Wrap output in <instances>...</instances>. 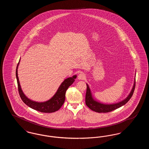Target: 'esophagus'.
Here are the masks:
<instances>
[{
    "label": "esophagus",
    "mask_w": 149,
    "mask_h": 149,
    "mask_svg": "<svg viewBox=\"0 0 149 149\" xmlns=\"http://www.w3.org/2000/svg\"><path fill=\"white\" fill-rule=\"evenodd\" d=\"M85 78V75L83 72H80L78 76V79L79 80H83Z\"/></svg>",
    "instance_id": "esophagus-1"
}]
</instances>
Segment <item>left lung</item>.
<instances>
[{
	"instance_id": "obj_1",
	"label": "left lung",
	"mask_w": 149,
	"mask_h": 149,
	"mask_svg": "<svg viewBox=\"0 0 149 149\" xmlns=\"http://www.w3.org/2000/svg\"><path fill=\"white\" fill-rule=\"evenodd\" d=\"M135 83L136 82H135V81L134 83L133 87L132 88V90L126 98H125L124 100H122L121 102H120L118 103L111 104H103V103L98 102V101L94 99L93 97L92 94L90 89V88L88 84H86V95H85L86 105L91 110L98 113H107V112H111L125 105L126 103H127L128 101L131 99L135 91Z\"/></svg>"
}]
</instances>
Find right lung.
Here are the masks:
<instances>
[{
  "label": "right lung",
  "instance_id": "1",
  "mask_svg": "<svg viewBox=\"0 0 149 149\" xmlns=\"http://www.w3.org/2000/svg\"><path fill=\"white\" fill-rule=\"evenodd\" d=\"M20 61V60H19ZM19 61L16 69V78L18 84V89L22 101L30 108L42 113H52L58 111L64 104L65 99V93L70 85L74 82L77 75L67 78L64 80L58 88L56 93L51 99L43 102H38L28 98L22 90L18 77V68Z\"/></svg>",
  "mask_w": 149,
  "mask_h": 149
}]
</instances>
